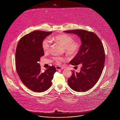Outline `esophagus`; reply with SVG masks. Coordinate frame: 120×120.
<instances>
[{
    "label": "esophagus",
    "instance_id": "34e87169",
    "mask_svg": "<svg viewBox=\"0 0 120 120\" xmlns=\"http://www.w3.org/2000/svg\"><path fill=\"white\" fill-rule=\"evenodd\" d=\"M56 70H62V69H63V67H61V66H56Z\"/></svg>",
    "mask_w": 120,
    "mask_h": 120
}]
</instances>
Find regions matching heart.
<instances>
[{
	"label": "heart",
	"instance_id": "obj_1",
	"mask_svg": "<svg viewBox=\"0 0 120 120\" xmlns=\"http://www.w3.org/2000/svg\"><path fill=\"white\" fill-rule=\"evenodd\" d=\"M50 39L62 45L64 48L66 54L70 56L76 55L79 50L80 46L79 43L75 40L72 37L67 34H60L50 38ZM42 47L45 52H48L50 47V41L48 38H46L43 40ZM64 60L65 58L62 56H55L53 57V61L58 65L60 64Z\"/></svg>",
	"mask_w": 120,
	"mask_h": 120
}]
</instances>
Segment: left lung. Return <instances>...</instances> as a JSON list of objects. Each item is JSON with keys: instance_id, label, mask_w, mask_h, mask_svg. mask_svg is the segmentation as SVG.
I'll list each match as a JSON object with an SVG mask.
<instances>
[{"instance_id": "obj_1", "label": "left lung", "mask_w": 120, "mask_h": 120, "mask_svg": "<svg viewBox=\"0 0 120 120\" xmlns=\"http://www.w3.org/2000/svg\"><path fill=\"white\" fill-rule=\"evenodd\" d=\"M64 32L77 35L82 41L78 52L70 62L74 66L81 64V70L79 73L72 71V75L67 80L68 85L76 92H86L96 83L104 69L105 58L103 45L91 31L76 29Z\"/></svg>"}]
</instances>
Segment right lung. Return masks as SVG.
I'll return each mask as SVG.
<instances>
[{"instance_id": "1", "label": "right lung", "mask_w": 120, "mask_h": 120, "mask_svg": "<svg viewBox=\"0 0 120 120\" xmlns=\"http://www.w3.org/2000/svg\"><path fill=\"white\" fill-rule=\"evenodd\" d=\"M52 32L33 31L23 36L19 41L15 52V68L22 82L31 90L43 92L52 85V80L56 72L52 65L44 72L38 63L44 56L42 47L43 40Z\"/></svg>"}]
</instances>
